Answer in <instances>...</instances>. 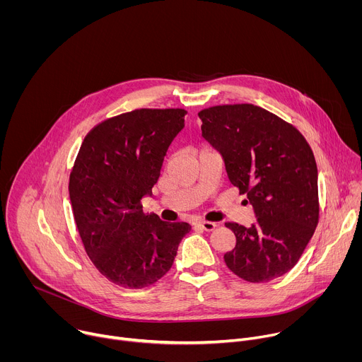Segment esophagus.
Returning a JSON list of instances; mask_svg holds the SVG:
<instances>
[{"mask_svg": "<svg viewBox=\"0 0 362 362\" xmlns=\"http://www.w3.org/2000/svg\"><path fill=\"white\" fill-rule=\"evenodd\" d=\"M194 226H199V228H202L203 230H208V232H211V230H214V229L216 228V223L202 221V222H196V223H194Z\"/></svg>", "mask_w": 362, "mask_h": 362, "instance_id": "34e87169", "label": "esophagus"}]
</instances>
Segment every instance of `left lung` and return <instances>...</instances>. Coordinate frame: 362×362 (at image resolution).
<instances>
[{
	"mask_svg": "<svg viewBox=\"0 0 362 362\" xmlns=\"http://www.w3.org/2000/svg\"><path fill=\"white\" fill-rule=\"evenodd\" d=\"M202 136L216 148L230 183L247 196L256 222L226 223L236 246L228 268L247 282H268L289 272L318 225V169L305 137L253 105L202 110Z\"/></svg>",
	"mask_w": 362,
	"mask_h": 362,
	"instance_id": "left-lung-1",
	"label": "left lung"
}]
</instances>
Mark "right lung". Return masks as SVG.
Listing matches in <instances>:
<instances>
[{"label":"right lung","instance_id":"right-lung-1","mask_svg":"<svg viewBox=\"0 0 362 362\" xmlns=\"http://www.w3.org/2000/svg\"><path fill=\"white\" fill-rule=\"evenodd\" d=\"M182 109H140L95 126L70 175V200L95 268L124 288L158 282L173 265L186 222L146 215L140 200L156 185L166 151L183 129Z\"/></svg>","mask_w":362,"mask_h":362}]
</instances>
